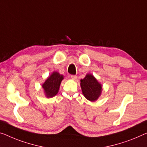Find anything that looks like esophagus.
I'll use <instances>...</instances> for the list:
<instances>
[{
    "label": "esophagus",
    "mask_w": 147,
    "mask_h": 147,
    "mask_svg": "<svg viewBox=\"0 0 147 147\" xmlns=\"http://www.w3.org/2000/svg\"><path fill=\"white\" fill-rule=\"evenodd\" d=\"M71 78H72V79L76 80V79H77V76H76V75H73V74H72V75H71Z\"/></svg>",
    "instance_id": "1"
}]
</instances>
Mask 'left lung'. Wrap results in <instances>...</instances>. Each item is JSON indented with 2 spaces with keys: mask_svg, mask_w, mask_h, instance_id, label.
Returning a JSON list of instances; mask_svg holds the SVG:
<instances>
[{
  "mask_svg": "<svg viewBox=\"0 0 147 147\" xmlns=\"http://www.w3.org/2000/svg\"><path fill=\"white\" fill-rule=\"evenodd\" d=\"M80 86L83 94L90 101H95L101 94L102 85L92 74H88L84 79H81Z\"/></svg>",
  "mask_w": 147,
  "mask_h": 147,
  "instance_id": "1",
  "label": "left lung"
}]
</instances>
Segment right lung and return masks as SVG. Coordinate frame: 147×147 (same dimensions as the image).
Returning <instances> with one entry per match:
<instances>
[{
  "label": "right lung",
  "mask_w": 147,
  "mask_h": 147,
  "mask_svg": "<svg viewBox=\"0 0 147 147\" xmlns=\"http://www.w3.org/2000/svg\"><path fill=\"white\" fill-rule=\"evenodd\" d=\"M63 79V75H61L57 72H53L51 75L45 80L42 85V87L44 89L47 97H53L57 94Z\"/></svg>",
  "instance_id": "obj_1"
}]
</instances>
